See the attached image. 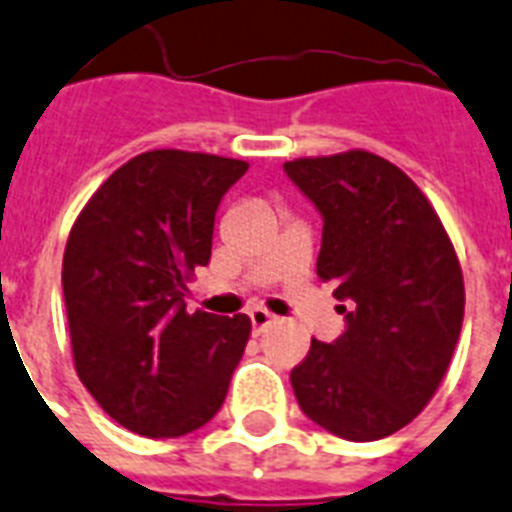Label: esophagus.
<instances>
[{
	"mask_svg": "<svg viewBox=\"0 0 512 512\" xmlns=\"http://www.w3.org/2000/svg\"><path fill=\"white\" fill-rule=\"evenodd\" d=\"M248 318H251V326L256 334H264L269 326H275L277 323V315H272V312L264 310V307H256V310L248 312Z\"/></svg>",
	"mask_w": 512,
	"mask_h": 512,
	"instance_id": "esophagus-1",
	"label": "esophagus"
}]
</instances>
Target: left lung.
<instances>
[{
    "mask_svg": "<svg viewBox=\"0 0 512 512\" xmlns=\"http://www.w3.org/2000/svg\"><path fill=\"white\" fill-rule=\"evenodd\" d=\"M323 216L318 277L352 301L334 344L291 371L301 411L347 441H379L433 400L465 318L449 232L411 178L366 149L285 162Z\"/></svg>",
    "mask_w": 512,
    "mask_h": 512,
    "instance_id": "obj_1",
    "label": "left lung"
}]
</instances>
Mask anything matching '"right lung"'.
<instances>
[{
	"mask_svg": "<svg viewBox=\"0 0 512 512\" xmlns=\"http://www.w3.org/2000/svg\"><path fill=\"white\" fill-rule=\"evenodd\" d=\"M248 162L152 149L117 168L79 211L63 299L79 382L130 433L178 438L216 417L251 336L248 315L186 312L211 261L213 221Z\"/></svg>",
	"mask_w": 512,
	"mask_h": 512,
	"instance_id": "1",
	"label": "right lung"
}]
</instances>
